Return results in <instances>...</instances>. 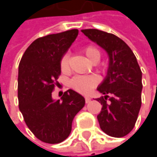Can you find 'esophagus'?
Returning <instances> with one entry per match:
<instances>
[{
  "label": "esophagus",
  "mask_w": 157,
  "mask_h": 157,
  "mask_svg": "<svg viewBox=\"0 0 157 157\" xmlns=\"http://www.w3.org/2000/svg\"><path fill=\"white\" fill-rule=\"evenodd\" d=\"M84 98H85V103H86V104H88V103L91 102V98H90L89 96H84Z\"/></svg>",
  "instance_id": "obj_1"
}]
</instances>
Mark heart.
<instances>
[{
	"mask_svg": "<svg viewBox=\"0 0 157 157\" xmlns=\"http://www.w3.org/2000/svg\"><path fill=\"white\" fill-rule=\"evenodd\" d=\"M83 53L89 62L94 61V59L100 58V52L94 46H87L84 48ZM60 66L63 72L69 71V55L64 54L60 63ZM99 82V79L95 75H83V76H75L71 80V86L81 94H88L94 88Z\"/></svg>",
	"mask_w": 157,
	"mask_h": 157,
	"instance_id": "obj_1",
	"label": "heart"
}]
</instances>
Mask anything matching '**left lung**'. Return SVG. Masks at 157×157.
Wrapping results in <instances>:
<instances>
[{
	"label": "left lung",
	"instance_id": "1",
	"mask_svg": "<svg viewBox=\"0 0 157 157\" xmlns=\"http://www.w3.org/2000/svg\"><path fill=\"white\" fill-rule=\"evenodd\" d=\"M81 32L103 48L109 59L106 76L97 87L104 94L96 99L103 105L97 115L100 128L110 136L123 137L133 130L141 108L142 72L136 57L114 34L97 29Z\"/></svg>",
	"mask_w": 157,
	"mask_h": 157
}]
</instances>
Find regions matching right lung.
Instances as JSON below:
<instances>
[{
  "mask_svg": "<svg viewBox=\"0 0 157 157\" xmlns=\"http://www.w3.org/2000/svg\"><path fill=\"white\" fill-rule=\"evenodd\" d=\"M78 35V30L36 39L23 53L18 72L19 109L33 134L41 141L58 144L72 131V123L85 99L69 89L61 100L52 92L61 75V59ZM58 84V82H56Z\"/></svg>",
  "mask_w": 157,
  "mask_h": 157,
  "instance_id": "right-lung-1",
  "label": "right lung"
}]
</instances>
